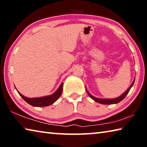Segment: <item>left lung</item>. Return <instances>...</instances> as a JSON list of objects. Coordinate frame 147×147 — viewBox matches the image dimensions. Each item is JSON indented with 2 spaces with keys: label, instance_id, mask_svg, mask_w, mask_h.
<instances>
[{
  "label": "left lung",
  "instance_id": "obj_1",
  "mask_svg": "<svg viewBox=\"0 0 147 147\" xmlns=\"http://www.w3.org/2000/svg\"><path fill=\"white\" fill-rule=\"evenodd\" d=\"M134 81H135V79L134 80L132 84H131L130 86L129 87V88L127 89V90H126L125 92H124V93H123L121 94V96H118V97L117 98H96L95 97V96H94L92 95V94H91L90 93H89V92L88 91V89H87L86 88V92L88 93V95L90 96V97L93 99V100H94L95 102H96L98 103H100V104H117L119 103V102H121V100H123V99L125 98V96L127 95V94L128 93V92L130 91V89L131 87L133 86L134 84Z\"/></svg>",
  "mask_w": 147,
  "mask_h": 147
}]
</instances>
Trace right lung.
I'll return each mask as SVG.
<instances>
[{
	"label": "right lung",
	"instance_id": "obj_1",
	"mask_svg": "<svg viewBox=\"0 0 147 147\" xmlns=\"http://www.w3.org/2000/svg\"><path fill=\"white\" fill-rule=\"evenodd\" d=\"M63 83L62 82L60 84V86H59L58 89H57L53 94H51V95L41 96V97L28 98L23 95V94L20 93L17 90V91L20 94V96H21L27 103L30 104L31 106H33L35 107H45L51 105V104L55 102L60 97L62 91H63V89H62V88H63Z\"/></svg>",
	"mask_w": 147,
	"mask_h": 147
}]
</instances>
